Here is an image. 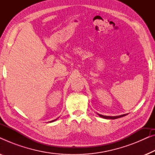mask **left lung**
<instances>
[{"instance_id": "obj_1", "label": "left lung", "mask_w": 155, "mask_h": 155, "mask_svg": "<svg viewBox=\"0 0 155 155\" xmlns=\"http://www.w3.org/2000/svg\"><path fill=\"white\" fill-rule=\"evenodd\" d=\"M97 115H98V116H99V117L103 118H106V119H116V118H121V117H123V116H125L128 115V114H123V115H120V116H103V115H101V114H97Z\"/></svg>"}]
</instances>
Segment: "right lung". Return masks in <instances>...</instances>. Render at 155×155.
<instances>
[{"label": "right lung", "mask_w": 155, "mask_h": 155, "mask_svg": "<svg viewBox=\"0 0 155 155\" xmlns=\"http://www.w3.org/2000/svg\"><path fill=\"white\" fill-rule=\"evenodd\" d=\"M58 118H56V119H55V120H51V121H50L51 123V122H54V121H55V120H56L57 119H58Z\"/></svg>", "instance_id": "add662e5"}]
</instances>
